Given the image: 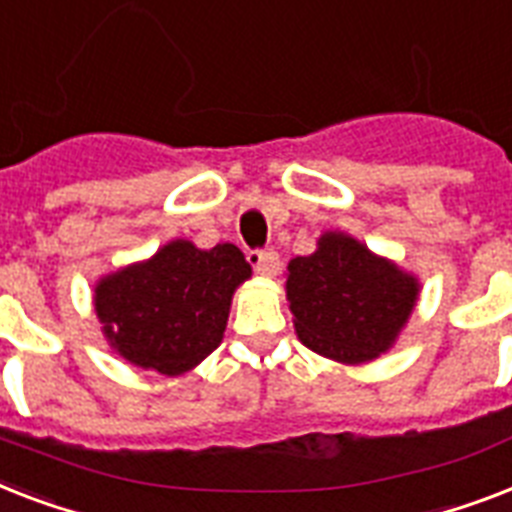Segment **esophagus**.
I'll return each mask as SVG.
<instances>
[{"mask_svg": "<svg viewBox=\"0 0 512 512\" xmlns=\"http://www.w3.org/2000/svg\"><path fill=\"white\" fill-rule=\"evenodd\" d=\"M251 264L253 269L264 277H275L277 269H280V256H277L275 248H264V251H253L251 253Z\"/></svg>", "mask_w": 512, "mask_h": 512, "instance_id": "34e87169", "label": "esophagus"}]
</instances>
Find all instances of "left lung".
<instances>
[{
  "mask_svg": "<svg viewBox=\"0 0 512 512\" xmlns=\"http://www.w3.org/2000/svg\"><path fill=\"white\" fill-rule=\"evenodd\" d=\"M293 325L304 346L343 365L370 362L394 346L420 282L343 232H325L312 256L288 264Z\"/></svg>",
  "mask_w": 512,
  "mask_h": 512,
  "instance_id": "left-lung-1",
  "label": "left lung"
}]
</instances>
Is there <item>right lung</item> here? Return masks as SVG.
<instances>
[{
  "instance_id": "obj_1",
  "label": "right lung",
  "mask_w": 512,
  "mask_h": 512,
  "mask_svg": "<svg viewBox=\"0 0 512 512\" xmlns=\"http://www.w3.org/2000/svg\"><path fill=\"white\" fill-rule=\"evenodd\" d=\"M251 264L232 243L171 240L153 259L102 277L94 312L113 349L142 370L182 375L222 343L232 293Z\"/></svg>"
}]
</instances>
